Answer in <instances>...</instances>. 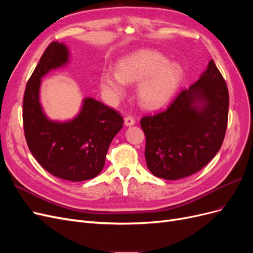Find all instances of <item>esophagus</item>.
<instances>
[{
	"label": "esophagus",
	"instance_id": "1",
	"mask_svg": "<svg viewBox=\"0 0 253 253\" xmlns=\"http://www.w3.org/2000/svg\"><path fill=\"white\" fill-rule=\"evenodd\" d=\"M135 118L134 117H132V116H127V117H126L125 118V125L126 126H133V125H135Z\"/></svg>",
	"mask_w": 253,
	"mask_h": 253
}]
</instances>
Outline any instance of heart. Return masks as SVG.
Wrapping results in <instances>:
<instances>
[{"mask_svg": "<svg viewBox=\"0 0 253 253\" xmlns=\"http://www.w3.org/2000/svg\"><path fill=\"white\" fill-rule=\"evenodd\" d=\"M182 79L181 66L154 50H139L122 59L118 71L104 70L101 86L114 97L124 96L126 82H138L137 96L145 109L156 110L171 100Z\"/></svg>", "mask_w": 253, "mask_h": 253, "instance_id": "obj_1", "label": "heart"}]
</instances>
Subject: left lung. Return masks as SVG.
<instances>
[{
	"label": "left lung",
	"mask_w": 253,
	"mask_h": 253,
	"mask_svg": "<svg viewBox=\"0 0 253 253\" xmlns=\"http://www.w3.org/2000/svg\"><path fill=\"white\" fill-rule=\"evenodd\" d=\"M228 109L226 81L211 60L200 79L166 111L141 118L150 172L176 180L202 170L223 144Z\"/></svg>",
	"instance_id": "8db88e82"
}]
</instances>
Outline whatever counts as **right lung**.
Here are the masks:
<instances>
[{"label":"right lung","mask_w":253,"mask_h":253,"mask_svg":"<svg viewBox=\"0 0 253 253\" xmlns=\"http://www.w3.org/2000/svg\"><path fill=\"white\" fill-rule=\"evenodd\" d=\"M68 62L66 45L51 42L27 81L23 100V126L34 157L61 179L94 178L104 167L110 144L124 126L121 115L93 98H85L78 116L71 121L49 120L39 101L41 78Z\"/></svg>","instance_id":"right-lung-1"}]
</instances>
